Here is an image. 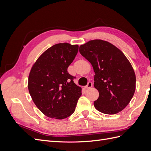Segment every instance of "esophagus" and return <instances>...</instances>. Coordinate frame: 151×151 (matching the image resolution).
Segmentation results:
<instances>
[{"mask_svg":"<svg viewBox=\"0 0 151 151\" xmlns=\"http://www.w3.org/2000/svg\"><path fill=\"white\" fill-rule=\"evenodd\" d=\"M92 87H93V83H91V82H89L88 84H87V86H85V88L86 89H89V88H92Z\"/></svg>","mask_w":151,"mask_h":151,"instance_id":"1","label":"esophagus"}]
</instances>
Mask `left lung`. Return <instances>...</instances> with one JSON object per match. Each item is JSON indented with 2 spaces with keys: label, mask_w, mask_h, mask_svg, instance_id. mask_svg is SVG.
Listing matches in <instances>:
<instances>
[{
  "label": "left lung",
  "mask_w": 151,
  "mask_h": 151,
  "mask_svg": "<svg viewBox=\"0 0 151 151\" xmlns=\"http://www.w3.org/2000/svg\"><path fill=\"white\" fill-rule=\"evenodd\" d=\"M79 52L92 65L94 88L99 98L95 108L108 115L123 110L135 91L136 77L131 63L123 53L111 43L91 40L79 47Z\"/></svg>",
  "instance_id": "1"
}]
</instances>
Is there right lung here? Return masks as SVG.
Segmentation results:
<instances>
[{
  "label": "right lung",
  "instance_id": "obj_1",
  "mask_svg": "<svg viewBox=\"0 0 151 151\" xmlns=\"http://www.w3.org/2000/svg\"><path fill=\"white\" fill-rule=\"evenodd\" d=\"M79 46L58 43L42 53L31 68L28 90L32 99L45 115L62 120L74 112L82 94L81 88L68 74L67 68L74 60Z\"/></svg>",
  "mask_w": 151,
  "mask_h": 151
}]
</instances>
